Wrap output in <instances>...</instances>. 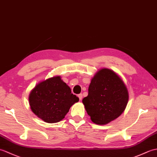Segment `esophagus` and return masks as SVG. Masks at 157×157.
Segmentation results:
<instances>
[{
  "label": "esophagus",
  "instance_id": "obj_1",
  "mask_svg": "<svg viewBox=\"0 0 157 157\" xmlns=\"http://www.w3.org/2000/svg\"><path fill=\"white\" fill-rule=\"evenodd\" d=\"M78 96L79 99L80 100V101H81L82 98V94H78Z\"/></svg>",
  "mask_w": 157,
  "mask_h": 157
}]
</instances>
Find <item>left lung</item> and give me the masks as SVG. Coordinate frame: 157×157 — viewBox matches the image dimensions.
Returning <instances> with one entry per match:
<instances>
[{"label": "left lung", "instance_id": "obj_1", "mask_svg": "<svg viewBox=\"0 0 157 157\" xmlns=\"http://www.w3.org/2000/svg\"><path fill=\"white\" fill-rule=\"evenodd\" d=\"M129 95L126 86L116 73L102 69L92 79L88 95L82 100L93 123L105 125L124 111Z\"/></svg>", "mask_w": 157, "mask_h": 157}]
</instances>
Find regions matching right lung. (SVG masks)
Wrapping results in <instances>:
<instances>
[{
    "mask_svg": "<svg viewBox=\"0 0 157 157\" xmlns=\"http://www.w3.org/2000/svg\"><path fill=\"white\" fill-rule=\"evenodd\" d=\"M79 98L71 88L56 76L36 86L29 96L32 112L46 123H56L65 117L70 107Z\"/></svg>",
    "mask_w": 157,
    "mask_h": 157,
    "instance_id": "add662e5",
    "label": "right lung"
}]
</instances>
